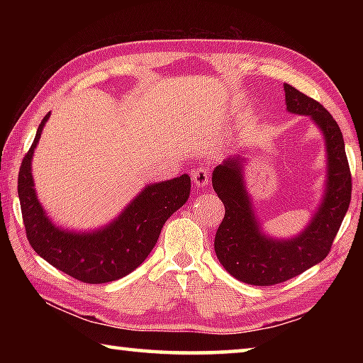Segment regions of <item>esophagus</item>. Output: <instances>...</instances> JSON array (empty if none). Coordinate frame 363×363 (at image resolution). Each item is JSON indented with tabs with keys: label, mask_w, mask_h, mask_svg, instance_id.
I'll list each match as a JSON object with an SVG mask.
<instances>
[{
	"label": "esophagus",
	"mask_w": 363,
	"mask_h": 363,
	"mask_svg": "<svg viewBox=\"0 0 363 363\" xmlns=\"http://www.w3.org/2000/svg\"><path fill=\"white\" fill-rule=\"evenodd\" d=\"M192 179L196 187H205L210 182V169L205 167H199L192 171Z\"/></svg>",
	"instance_id": "34e87169"
}]
</instances>
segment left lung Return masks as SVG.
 <instances>
[{"label": "left lung", "mask_w": 363, "mask_h": 363, "mask_svg": "<svg viewBox=\"0 0 363 363\" xmlns=\"http://www.w3.org/2000/svg\"><path fill=\"white\" fill-rule=\"evenodd\" d=\"M286 110L309 115L327 140V192L303 233L291 240H274L259 230L243 186L240 157L229 158L213 171V189L225 214L214 237L219 262L233 277L250 285L270 286L303 274L330 253L351 203L352 176L340 126L322 104L285 83Z\"/></svg>", "instance_id": "8db88e82"}]
</instances>
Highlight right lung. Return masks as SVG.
Instances as JSON below:
<instances>
[{"instance_id":"add662e5","label":"right lung","mask_w":363,"mask_h":363,"mask_svg":"<svg viewBox=\"0 0 363 363\" xmlns=\"http://www.w3.org/2000/svg\"><path fill=\"white\" fill-rule=\"evenodd\" d=\"M48 116L49 113L40 123L33 144L22 160L17 179L28 242L43 259L83 284H107L125 277L145 261L155 247L163 224L187 201L190 177L182 174L147 186L106 229L91 233L57 229L36 199L32 177L33 150Z\"/></svg>"}]
</instances>
